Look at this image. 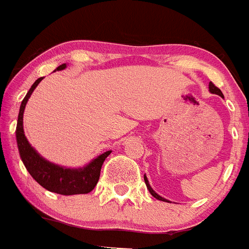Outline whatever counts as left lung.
Segmentation results:
<instances>
[{"mask_svg":"<svg viewBox=\"0 0 249 249\" xmlns=\"http://www.w3.org/2000/svg\"><path fill=\"white\" fill-rule=\"evenodd\" d=\"M210 91L212 92V93H215V94H219V96H221V97H223V94H222V92H221V89H218V87H217V86H214L213 85L212 82H210ZM144 182H146V186H147V188H148V191H149V193H151L152 196H153V197H155V198H157V199H160V201H164V202H169V201H167V199H164V198H162V197H160V196H158L157 193L155 192V191L152 190V187L149 186V183H148V179H147V177H146V175H144Z\"/></svg>","mask_w":249,"mask_h":249,"instance_id":"obj_1","label":"left lung"}]
</instances>
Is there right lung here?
Instances as JSON below:
<instances>
[{
    "label": "right lung",
    "mask_w": 249,
    "mask_h": 249,
    "mask_svg": "<svg viewBox=\"0 0 249 249\" xmlns=\"http://www.w3.org/2000/svg\"><path fill=\"white\" fill-rule=\"evenodd\" d=\"M65 67L66 65L63 63V65L57 67V71H61ZM42 78L43 77L36 80V82L31 86L30 91L27 92V94L22 101L21 107H19L18 120H17L16 127V140L22 162L27 168L28 173L34 177L35 181L41 184L43 188L50 191V192H54L63 196L89 193L97 184L103 162H105L106 158L108 157L112 151H107L101 156H98L96 160H92L91 163L87 164L85 168H63V167L50 163L48 160L41 157L31 147L27 138L25 137V133H23V111H25L26 103H27L31 93L34 92V89H36L37 85L41 82Z\"/></svg>",
    "instance_id": "1"
}]
</instances>
